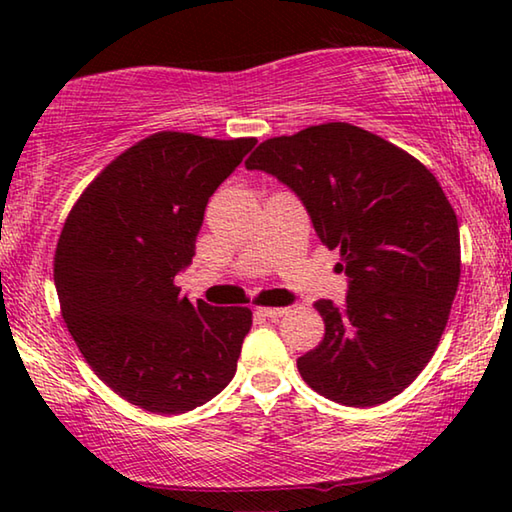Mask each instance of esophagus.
Here are the masks:
<instances>
[{
	"label": "esophagus",
	"mask_w": 512,
	"mask_h": 512,
	"mask_svg": "<svg viewBox=\"0 0 512 512\" xmlns=\"http://www.w3.org/2000/svg\"><path fill=\"white\" fill-rule=\"evenodd\" d=\"M287 311H289L287 307H259L257 314H262L266 318H280V316L287 314Z\"/></svg>",
	"instance_id": "obj_1"
}]
</instances>
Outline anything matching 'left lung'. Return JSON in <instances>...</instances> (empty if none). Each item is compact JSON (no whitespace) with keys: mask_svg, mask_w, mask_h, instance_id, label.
I'll return each instance as SVG.
<instances>
[{"mask_svg":"<svg viewBox=\"0 0 512 512\" xmlns=\"http://www.w3.org/2000/svg\"><path fill=\"white\" fill-rule=\"evenodd\" d=\"M246 169L296 192L348 275L343 305H314L325 336L298 359L302 379L345 406L393 400L436 352L461 277L458 221L436 176L345 121L266 140Z\"/></svg>","mask_w":512,"mask_h":512,"instance_id":"1","label":"left lung"}]
</instances>
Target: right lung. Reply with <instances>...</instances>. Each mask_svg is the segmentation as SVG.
<instances>
[{"label":"right lung","mask_w":512,"mask_h":512,"mask_svg":"<svg viewBox=\"0 0 512 512\" xmlns=\"http://www.w3.org/2000/svg\"><path fill=\"white\" fill-rule=\"evenodd\" d=\"M257 144L162 131L117 155L69 212L54 282L69 334L103 384L144 411L210 402L237 372L253 311L176 287L207 201Z\"/></svg>","instance_id":"right-lung-1"}]
</instances>
